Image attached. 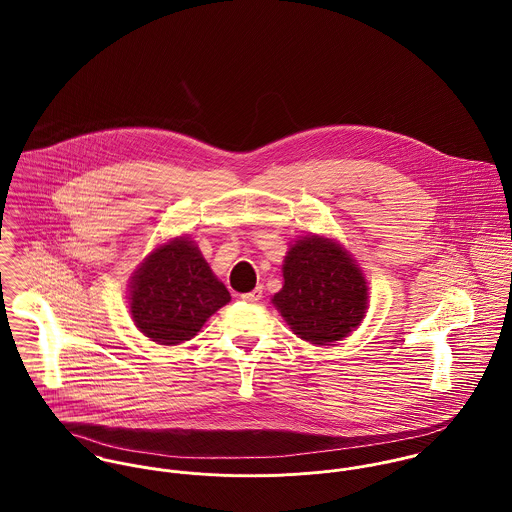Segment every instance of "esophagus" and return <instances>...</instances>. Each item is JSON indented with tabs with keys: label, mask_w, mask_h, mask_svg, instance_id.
Listing matches in <instances>:
<instances>
[{
	"label": "esophagus",
	"mask_w": 512,
	"mask_h": 512,
	"mask_svg": "<svg viewBox=\"0 0 512 512\" xmlns=\"http://www.w3.org/2000/svg\"><path fill=\"white\" fill-rule=\"evenodd\" d=\"M240 297H242L244 301H248V303H256V301L262 299V288H256V290H252V292L242 293Z\"/></svg>",
	"instance_id": "1"
}]
</instances>
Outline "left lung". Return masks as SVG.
<instances>
[{
	"label": "left lung",
	"instance_id": "8db88e82",
	"mask_svg": "<svg viewBox=\"0 0 512 512\" xmlns=\"http://www.w3.org/2000/svg\"><path fill=\"white\" fill-rule=\"evenodd\" d=\"M274 307L299 339L323 347L349 337L365 319L368 286L353 254L337 240L309 234L293 242Z\"/></svg>",
	"mask_w": 512,
	"mask_h": 512
}]
</instances>
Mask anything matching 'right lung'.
Listing matches in <instances>:
<instances>
[{
	"instance_id": "obj_1",
	"label": "right lung",
	"mask_w": 512,
	"mask_h": 512,
	"mask_svg": "<svg viewBox=\"0 0 512 512\" xmlns=\"http://www.w3.org/2000/svg\"><path fill=\"white\" fill-rule=\"evenodd\" d=\"M130 315L149 341H191L230 293L187 234L157 244L130 278Z\"/></svg>"
}]
</instances>
